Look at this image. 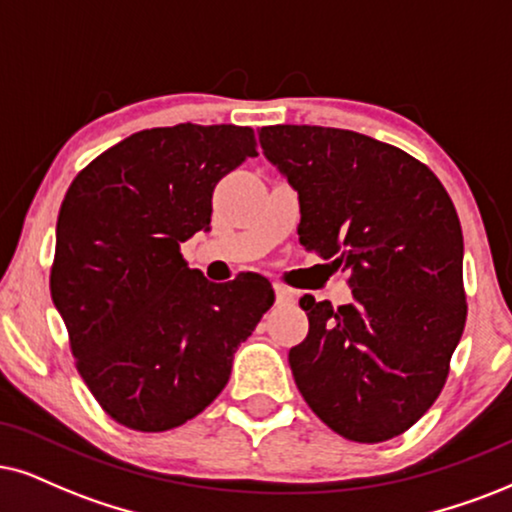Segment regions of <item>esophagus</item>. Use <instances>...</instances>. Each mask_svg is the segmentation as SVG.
Segmentation results:
<instances>
[{
	"label": "esophagus",
	"mask_w": 512,
	"mask_h": 512,
	"mask_svg": "<svg viewBox=\"0 0 512 512\" xmlns=\"http://www.w3.org/2000/svg\"><path fill=\"white\" fill-rule=\"evenodd\" d=\"M274 293H276V304H288V302H293V297H295L293 290L278 286V283H274Z\"/></svg>",
	"instance_id": "obj_1"
}]
</instances>
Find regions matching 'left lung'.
<instances>
[{"mask_svg": "<svg viewBox=\"0 0 512 512\" xmlns=\"http://www.w3.org/2000/svg\"><path fill=\"white\" fill-rule=\"evenodd\" d=\"M300 196V243L347 271L354 300L300 297L295 385L345 439L378 444L435 404L468 316L463 231L442 181L397 146L335 127L260 129Z\"/></svg>", "mask_w": 512, "mask_h": 512, "instance_id": "1", "label": "left lung"}]
</instances>
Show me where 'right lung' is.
<instances>
[{
    "mask_svg": "<svg viewBox=\"0 0 512 512\" xmlns=\"http://www.w3.org/2000/svg\"><path fill=\"white\" fill-rule=\"evenodd\" d=\"M255 155L250 127L144 129L94 158L63 198L51 300L82 380L125 428L163 432L198 416L274 304L264 276L210 283L179 250L210 229L219 179Z\"/></svg>",
    "mask_w": 512,
    "mask_h": 512,
    "instance_id": "1",
    "label": "right lung"
}]
</instances>
